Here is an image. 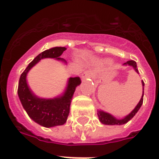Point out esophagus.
Instances as JSON below:
<instances>
[{"label":"esophagus","mask_w":159,"mask_h":159,"mask_svg":"<svg viewBox=\"0 0 159 159\" xmlns=\"http://www.w3.org/2000/svg\"><path fill=\"white\" fill-rule=\"evenodd\" d=\"M93 73L91 71H86V72H84L83 73H82V78L83 79H86V78H90V77H92Z\"/></svg>","instance_id":"1"}]
</instances>
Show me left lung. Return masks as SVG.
Instances as JSON below:
<instances>
[{
    "label": "left lung",
    "instance_id": "left-lung-1",
    "mask_svg": "<svg viewBox=\"0 0 159 159\" xmlns=\"http://www.w3.org/2000/svg\"><path fill=\"white\" fill-rule=\"evenodd\" d=\"M123 65H129V66H131L132 68L135 69V71L136 73H138L137 69V64H136V62L134 61V60H129V61L126 62L123 64ZM142 86H143V94L142 97L140 99V102L138 103V104L135 106V109L131 111V113H129L128 115H126V117H124L123 118H121V119H117L115 117H113V115H111L110 113H106L103 110H98L97 115L99 117V120L100 121L101 123L104 125H122L126 123L127 122H129L130 120L135 115V113H137L140 108L141 107L143 104V97H144V83L142 81Z\"/></svg>",
    "mask_w": 159,
    "mask_h": 159
}]
</instances>
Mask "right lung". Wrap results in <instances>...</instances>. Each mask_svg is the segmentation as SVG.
Here are the masks:
<instances>
[{"label": "right lung", "instance_id": "right-lung-1", "mask_svg": "<svg viewBox=\"0 0 159 159\" xmlns=\"http://www.w3.org/2000/svg\"><path fill=\"white\" fill-rule=\"evenodd\" d=\"M65 50V47L57 46L42 52L28 64L19 78L18 95L22 105L30 118L45 127L60 126L66 122L74 91L82 82L78 77H70L66 89L61 95L52 99H43L37 96L31 91L27 83V74L35 64L46 58L55 59L66 64L65 59L59 58Z\"/></svg>", "mask_w": 159, "mask_h": 159}]
</instances>
